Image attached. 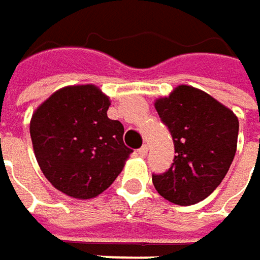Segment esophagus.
Returning a JSON list of instances; mask_svg holds the SVG:
<instances>
[{"mask_svg":"<svg viewBox=\"0 0 260 260\" xmlns=\"http://www.w3.org/2000/svg\"><path fill=\"white\" fill-rule=\"evenodd\" d=\"M146 152H148V146H146V145H143L142 148L138 149V155H139V157H145V155H146Z\"/></svg>","mask_w":260,"mask_h":260,"instance_id":"obj_1","label":"esophagus"}]
</instances>
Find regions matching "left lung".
Masks as SVG:
<instances>
[{"instance_id":"1","label":"left lung","mask_w":260,"mask_h":260,"mask_svg":"<svg viewBox=\"0 0 260 260\" xmlns=\"http://www.w3.org/2000/svg\"><path fill=\"white\" fill-rule=\"evenodd\" d=\"M155 109L173 138L176 155L166 173L152 175V183L173 204H197L213 192L230 170L238 118L191 85H177L170 96L155 101Z\"/></svg>"}]
</instances>
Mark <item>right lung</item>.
Masks as SVG:
<instances>
[{"mask_svg": "<svg viewBox=\"0 0 260 260\" xmlns=\"http://www.w3.org/2000/svg\"><path fill=\"white\" fill-rule=\"evenodd\" d=\"M109 98L93 84L54 91L30 118L38 166L60 192L78 200L102 194L133 152L122 142L124 127L108 118Z\"/></svg>", "mask_w": 260, "mask_h": 260, "instance_id": "right-lung-1", "label": "right lung"}]
</instances>
